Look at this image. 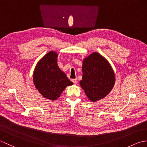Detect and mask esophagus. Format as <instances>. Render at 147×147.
Masks as SVG:
<instances>
[{"mask_svg": "<svg viewBox=\"0 0 147 147\" xmlns=\"http://www.w3.org/2000/svg\"><path fill=\"white\" fill-rule=\"evenodd\" d=\"M71 81H72V82H73L74 84V85H76L77 83H78L77 79H73V80H71Z\"/></svg>", "mask_w": 147, "mask_h": 147, "instance_id": "1", "label": "esophagus"}]
</instances>
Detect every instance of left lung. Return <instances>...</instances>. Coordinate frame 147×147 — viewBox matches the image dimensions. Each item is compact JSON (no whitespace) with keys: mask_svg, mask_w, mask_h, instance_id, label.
Wrapping results in <instances>:
<instances>
[{"mask_svg":"<svg viewBox=\"0 0 147 147\" xmlns=\"http://www.w3.org/2000/svg\"><path fill=\"white\" fill-rule=\"evenodd\" d=\"M80 85L88 98L97 101L107 95L115 83L114 71L108 61L96 52L85 59Z\"/></svg>","mask_w":147,"mask_h":147,"instance_id":"left-lung-1","label":"left lung"}]
</instances>
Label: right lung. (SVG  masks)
I'll list each match as a JSON object with an SVG mask.
<instances>
[{"mask_svg": "<svg viewBox=\"0 0 147 147\" xmlns=\"http://www.w3.org/2000/svg\"><path fill=\"white\" fill-rule=\"evenodd\" d=\"M57 54L51 51L38 64L33 73V82L43 97L55 100L67 86L73 85L57 65Z\"/></svg>", "mask_w": 147, "mask_h": 147, "instance_id": "right-lung-1", "label": "right lung"}]
</instances>
